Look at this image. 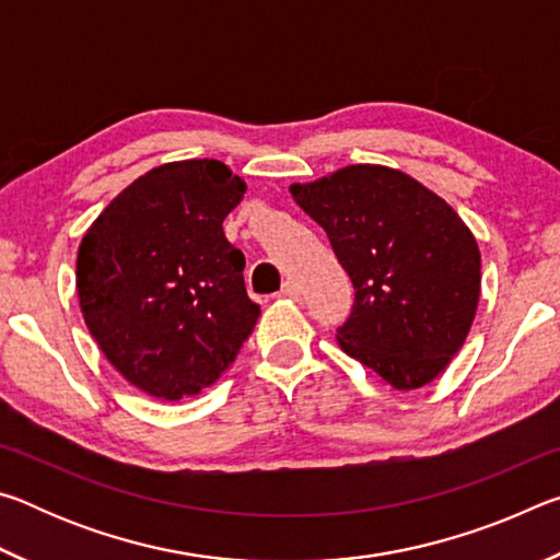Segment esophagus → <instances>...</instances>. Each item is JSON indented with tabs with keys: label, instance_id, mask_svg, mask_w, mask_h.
Returning a JSON list of instances; mask_svg holds the SVG:
<instances>
[{
	"label": "esophagus",
	"instance_id": "obj_1",
	"mask_svg": "<svg viewBox=\"0 0 560 560\" xmlns=\"http://www.w3.org/2000/svg\"><path fill=\"white\" fill-rule=\"evenodd\" d=\"M281 293H283V296H289V299H299L301 287L293 279H287V281H283V287H281Z\"/></svg>",
	"mask_w": 560,
	"mask_h": 560
}]
</instances>
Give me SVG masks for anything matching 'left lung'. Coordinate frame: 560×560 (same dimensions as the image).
Instances as JSON below:
<instances>
[{"label": "left lung", "instance_id": "1", "mask_svg": "<svg viewBox=\"0 0 560 560\" xmlns=\"http://www.w3.org/2000/svg\"><path fill=\"white\" fill-rule=\"evenodd\" d=\"M301 210L324 226L355 289L338 326L343 353L415 390L457 355L477 314L481 257L452 207L400 170L350 165L291 185Z\"/></svg>", "mask_w": 560, "mask_h": 560}]
</instances>
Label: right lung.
I'll list each match as a JSON object with an SVG mask.
<instances>
[{
	"instance_id": "add662e5",
	"label": "right lung",
	"mask_w": 560,
	"mask_h": 560,
	"mask_svg": "<svg viewBox=\"0 0 560 560\" xmlns=\"http://www.w3.org/2000/svg\"><path fill=\"white\" fill-rule=\"evenodd\" d=\"M246 185L220 160L150 170L113 200L75 259L83 318L110 365L179 400L212 385L259 318L222 222Z\"/></svg>"
}]
</instances>
